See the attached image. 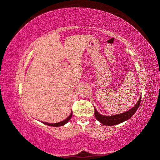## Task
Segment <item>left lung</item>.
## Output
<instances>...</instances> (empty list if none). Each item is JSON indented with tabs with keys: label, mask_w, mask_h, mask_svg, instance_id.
Listing matches in <instances>:
<instances>
[{
	"label": "left lung",
	"mask_w": 160,
	"mask_h": 160,
	"mask_svg": "<svg viewBox=\"0 0 160 160\" xmlns=\"http://www.w3.org/2000/svg\"><path fill=\"white\" fill-rule=\"evenodd\" d=\"M141 99L142 98L140 97L137 104L129 111H125L124 113L115 115H111V116L103 115L100 114L99 113H98V111H97L96 109L94 108L95 116L96 119H98L101 123H102L103 125H108L109 126V125H115L119 124L130 119L134 115V113L136 112V111L138 110L140 102H141Z\"/></svg>",
	"instance_id": "8db88e82"
}]
</instances>
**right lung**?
<instances>
[{"mask_svg":"<svg viewBox=\"0 0 160 160\" xmlns=\"http://www.w3.org/2000/svg\"><path fill=\"white\" fill-rule=\"evenodd\" d=\"M72 115V112L71 113V114L69 115V117L66 118L65 120L62 121V122H59V123H47V122H42V123H44L47 125H49V126H52V127H59V126H62V125H64L65 124H66L71 119V117Z\"/></svg>","mask_w":160,"mask_h":160,"instance_id":"obj_1","label":"right lung"}]
</instances>
